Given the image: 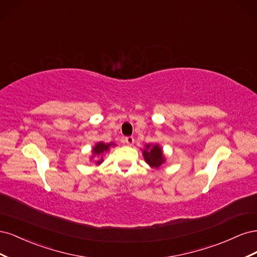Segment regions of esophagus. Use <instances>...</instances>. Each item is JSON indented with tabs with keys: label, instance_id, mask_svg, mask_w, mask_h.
I'll use <instances>...</instances> for the list:
<instances>
[{
	"label": "esophagus",
	"instance_id": "obj_1",
	"mask_svg": "<svg viewBox=\"0 0 257 257\" xmlns=\"http://www.w3.org/2000/svg\"><path fill=\"white\" fill-rule=\"evenodd\" d=\"M134 137H132V136H127V137H125L124 138V143H125L126 145H128V146H132L134 144Z\"/></svg>",
	"mask_w": 257,
	"mask_h": 257
}]
</instances>
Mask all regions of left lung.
<instances>
[{
	"instance_id": "8db88e82",
	"label": "left lung",
	"mask_w": 257,
	"mask_h": 257,
	"mask_svg": "<svg viewBox=\"0 0 257 257\" xmlns=\"http://www.w3.org/2000/svg\"><path fill=\"white\" fill-rule=\"evenodd\" d=\"M147 150H144V157L146 162L151 167H159L162 165V163L164 162V157H163L162 149L158 146H147Z\"/></svg>"
}]
</instances>
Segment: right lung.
<instances>
[{
	"mask_svg": "<svg viewBox=\"0 0 257 257\" xmlns=\"http://www.w3.org/2000/svg\"><path fill=\"white\" fill-rule=\"evenodd\" d=\"M112 144H109V145H106V144H103V143H99V144H97L94 148H93V151H92V153L94 154V157L96 155H99V154H102V153H104V151H107L108 149H109V147L111 146ZM103 160H100V161H97L96 163L97 164H99L100 162H102Z\"/></svg>",
	"mask_w": 257,
	"mask_h": 257,
	"instance_id": "add662e5",
	"label": "right lung"
}]
</instances>
